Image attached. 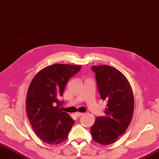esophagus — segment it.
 Wrapping results in <instances>:
<instances>
[{
  "mask_svg": "<svg viewBox=\"0 0 159 159\" xmlns=\"http://www.w3.org/2000/svg\"><path fill=\"white\" fill-rule=\"evenodd\" d=\"M76 116H77V117H80V116H83V113H81V112H76Z\"/></svg>",
  "mask_w": 159,
  "mask_h": 159,
  "instance_id": "obj_1",
  "label": "esophagus"
}]
</instances>
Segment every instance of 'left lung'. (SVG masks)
Here are the masks:
<instances>
[{
  "label": "left lung",
  "mask_w": 159,
  "mask_h": 159,
  "mask_svg": "<svg viewBox=\"0 0 159 159\" xmlns=\"http://www.w3.org/2000/svg\"><path fill=\"white\" fill-rule=\"evenodd\" d=\"M101 99L107 102L105 116L97 117L91 126L93 139L97 143H114L123 135L133 116L134 100L128 80L116 68L108 65L93 66Z\"/></svg>",
  "instance_id": "8db88e82"
}]
</instances>
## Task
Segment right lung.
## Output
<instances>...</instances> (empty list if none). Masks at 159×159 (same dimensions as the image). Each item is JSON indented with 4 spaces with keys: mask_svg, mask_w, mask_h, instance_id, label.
I'll list each match as a JSON object with an SVG mask.
<instances>
[{
    "mask_svg": "<svg viewBox=\"0 0 159 159\" xmlns=\"http://www.w3.org/2000/svg\"><path fill=\"white\" fill-rule=\"evenodd\" d=\"M82 66L55 64L39 71L32 80L26 98V111L32 128L41 140L49 144L65 141L75 123L60 110V101L68 80Z\"/></svg>",
    "mask_w": 159,
    "mask_h": 159,
    "instance_id": "add662e5",
    "label": "right lung"
}]
</instances>
